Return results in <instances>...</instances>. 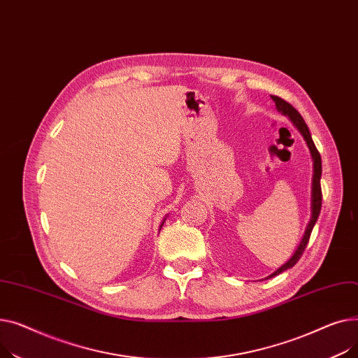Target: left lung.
Instances as JSON below:
<instances>
[{"label": "left lung", "mask_w": 358, "mask_h": 358, "mask_svg": "<svg viewBox=\"0 0 358 358\" xmlns=\"http://www.w3.org/2000/svg\"><path fill=\"white\" fill-rule=\"evenodd\" d=\"M271 99L276 102V107H278L279 111H282L285 115H289L290 120H292L293 122H295L298 130L302 133L303 138L306 140L308 147H309V150H310V155H312V159H313V178H312V217H310V221H309V224H308V227H306L305 236H303V238H302L299 247L296 248L295 255L292 256V259H290L286 264H283L280 268H278L275 273H273V275H271L270 278L280 275L282 271H285V270L293 267V266H295V264L299 262V259L302 257L303 251H305V248H306V245H308V241H309L310 233H312V229H313V225H315V222H317V220H318V217H320L321 206H322V189H321L322 162H321V155H320V152H318V149H317V145H315V143H313V140H312V137H310L308 125H306V122L303 121L302 115L298 113V110H296L295 107H293L292 103H289V102L285 101L283 98L275 96V95H271Z\"/></svg>", "instance_id": "obj_1"}]
</instances>
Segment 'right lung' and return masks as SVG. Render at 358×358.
Instances as JSON below:
<instances>
[{
    "instance_id": "right-lung-1",
    "label": "right lung",
    "mask_w": 358,
    "mask_h": 358,
    "mask_svg": "<svg viewBox=\"0 0 358 358\" xmlns=\"http://www.w3.org/2000/svg\"><path fill=\"white\" fill-rule=\"evenodd\" d=\"M162 225H163V222H162Z\"/></svg>"
}]
</instances>
